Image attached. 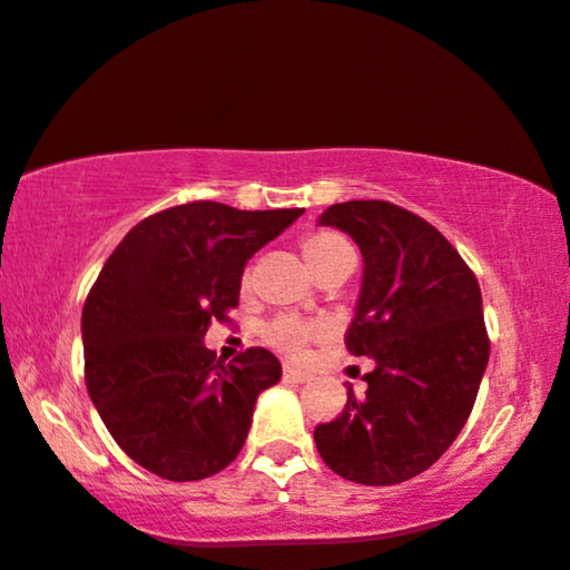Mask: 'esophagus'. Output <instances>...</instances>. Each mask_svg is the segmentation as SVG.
Wrapping results in <instances>:
<instances>
[{
    "instance_id": "esophagus-1",
    "label": "esophagus",
    "mask_w": 570,
    "mask_h": 570,
    "mask_svg": "<svg viewBox=\"0 0 570 570\" xmlns=\"http://www.w3.org/2000/svg\"><path fill=\"white\" fill-rule=\"evenodd\" d=\"M284 381L286 383H307L309 375L305 373V370L294 367V364H284Z\"/></svg>"
}]
</instances>
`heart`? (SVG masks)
<instances>
[{
  "label": "heart",
  "instance_id": "heart-1",
  "mask_svg": "<svg viewBox=\"0 0 570 570\" xmlns=\"http://www.w3.org/2000/svg\"><path fill=\"white\" fill-rule=\"evenodd\" d=\"M346 249H352L346 245V239H341L338 234L331 232H313L302 239V255H305V261L309 268H313L315 276L328 268L341 253H346ZM321 331L323 325L299 321V317H276V321L265 328V338H268V344L276 346L278 352L297 356L302 354V348L307 346V341L315 338Z\"/></svg>",
  "mask_w": 570,
  "mask_h": 570
}]
</instances>
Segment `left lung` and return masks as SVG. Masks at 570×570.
<instances>
[{
    "mask_svg": "<svg viewBox=\"0 0 570 570\" xmlns=\"http://www.w3.org/2000/svg\"><path fill=\"white\" fill-rule=\"evenodd\" d=\"M360 247L364 268L346 348L373 356L367 391L317 424L321 459L344 480L399 484L449 451L472 414L490 341L482 292L449 239L385 200L336 203L317 218Z\"/></svg>",
    "mask_w": 570,
    "mask_h": 570,
    "instance_id": "left-lung-1",
    "label": "left lung"
}]
</instances>
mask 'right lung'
I'll return each instance as SVG.
<instances>
[{
  "label": "right lung",
  "mask_w": 570,
  "mask_h": 570,
  "mask_svg": "<svg viewBox=\"0 0 570 570\" xmlns=\"http://www.w3.org/2000/svg\"><path fill=\"white\" fill-rule=\"evenodd\" d=\"M302 214L187 203L142 218L104 263L82 307L86 385L135 464L195 482L237 459L281 362L261 346L216 362L203 336L239 305L249 257Z\"/></svg>",
  "instance_id": "obj_1"
}]
</instances>
